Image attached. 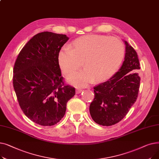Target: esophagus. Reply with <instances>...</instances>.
<instances>
[{"label":"esophagus","mask_w":159,"mask_h":159,"mask_svg":"<svg viewBox=\"0 0 159 159\" xmlns=\"http://www.w3.org/2000/svg\"><path fill=\"white\" fill-rule=\"evenodd\" d=\"M82 91V89H76V93L77 94H78V93H81Z\"/></svg>","instance_id":"obj_1"}]
</instances>
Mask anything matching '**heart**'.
I'll use <instances>...</instances> for the list:
<instances>
[{"label": "heart", "instance_id": "b5f03b06", "mask_svg": "<svg viewBox=\"0 0 159 159\" xmlns=\"http://www.w3.org/2000/svg\"><path fill=\"white\" fill-rule=\"evenodd\" d=\"M124 55V45L119 39L92 34L74 40L70 48H62L57 61L66 76L77 71L82 62L84 70L73 75L69 80L83 87L93 80L101 82L110 79L120 68Z\"/></svg>", "mask_w": 159, "mask_h": 159}]
</instances>
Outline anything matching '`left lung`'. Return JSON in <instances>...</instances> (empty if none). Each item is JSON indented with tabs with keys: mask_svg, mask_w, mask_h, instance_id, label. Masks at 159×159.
Instances as JSON below:
<instances>
[{
	"mask_svg": "<svg viewBox=\"0 0 159 159\" xmlns=\"http://www.w3.org/2000/svg\"><path fill=\"white\" fill-rule=\"evenodd\" d=\"M126 54L119 71L109 80L93 88L95 98L89 106L93 120L99 125L110 126L127 115L138 97L140 78L134 72L140 68L137 53L125 41Z\"/></svg>",
	"mask_w": 159,
	"mask_h": 159,
	"instance_id": "obj_1",
	"label": "left lung"
}]
</instances>
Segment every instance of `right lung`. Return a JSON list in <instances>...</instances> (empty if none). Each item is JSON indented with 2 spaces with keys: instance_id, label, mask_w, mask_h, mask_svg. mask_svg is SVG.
<instances>
[{
  "instance_id": "right-lung-1",
  "label": "right lung",
  "mask_w": 159,
  "mask_h": 159,
  "mask_svg": "<svg viewBox=\"0 0 159 159\" xmlns=\"http://www.w3.org/2000/svg\"><path fill=\"white\" fill-rule=\"evenodd\" d=\"M69 38L44 31L31 38L21 49L13 68V84L23 113L41 126H51L65 115L66 104L75 95L66 85L57 55Z\"/></svg>"
}]
</instances>
